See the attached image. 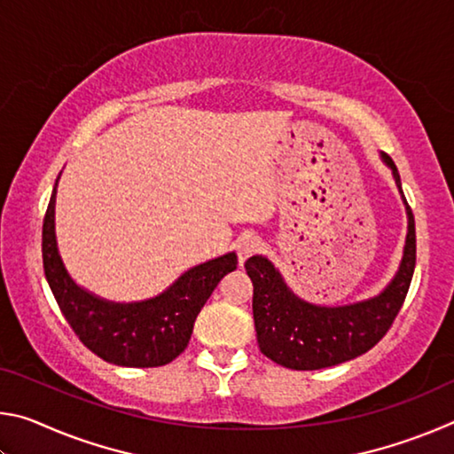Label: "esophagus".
I'll use <instances>...</instances> for the list:
<instances>
[{
  "label": "esophagus",
  "instance_id": "34e87169",
  "mask_svg": "<svg viewBox=\"0 0 454 454\" xmlns=\"http://www.w3.org/2000/svg\"><path fill=\"white\" fill-rule=\"evenodd\" d=\"M260 246H262V242H260L256 236L242 238V240L238 242V246H236L238 260H240V264H244L246 260H248L252 254H256V252L260 250Z\"/></svg>",
  "mask_w": 454,
  "mask_h": 454
}]
</instances>
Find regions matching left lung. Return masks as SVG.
<instances>
[{
	"label": "left lung",
	"instance_id": "8db88e82",
	"mask_svg": "<svg viewBox=\"0 0 454 454\" xmlns=\"http://www.w3.org/2000/svg\"><path fill=\"white\" fill-rule=\"evenodd\" d=\"M380 158L393 170L396 188L403 194L395 162L387 153H380ZM403 200L409 232L401 266L388 286L368 301L344 306L310 304L286 286L270 260L264 256L246 260L244 268L254 284L252 312L262 355L292 371H318L364 355L388 333L409 292L417 264L414 216L404 194Z\"/></svg>",
	"mask_w": 454,
	"mask_h": 454
}]
</instances>
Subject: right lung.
Returning <instances> with one entry per match:
<instances>
[{
    "label": "right lung",
    "mask_w": 454,
    "mask_h": 454,
    "mask_svg": "<svg viewBox=\"0 0 454 454\" xmlns=\"http://www.w3.org/2000/svg\"><path fill=\"white\" fill-rule=\"evenodd\" d=\"M59 180V176H58ZM56 186L42 230L43 272L67 325L106 363L164 366L188 347L196 317L218 282L236 270L234 252L184 272L162 294L142 302H110L78 286L61 262L56 240Z\"/></svg>",
    "instance_id": "1"
}]
</instances>
